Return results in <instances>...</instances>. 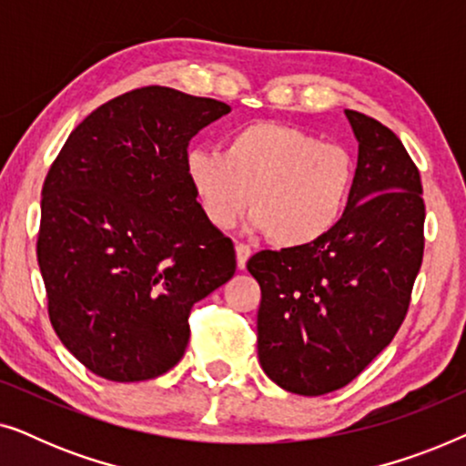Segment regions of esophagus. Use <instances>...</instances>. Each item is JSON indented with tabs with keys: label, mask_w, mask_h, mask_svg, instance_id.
Wrapping results in <instances>:
<instances>
[{
	"label": "esophagus",
	"mask_w": 466,
	"mask_h": 466,
	"mask_svg": "<svg viewBox=\"0 0 466 466\" xmlns=\"http://www.w3.org/2000/svg\"><path fill=\"white\" fill-rule=\"evenodd\" d=\"M235 257H238V267L239 269H246L248 258L252 257V248L248 244H238L235 246Z\"/></svg>",
	"instance_id": "34e87169"
}]
</instances>
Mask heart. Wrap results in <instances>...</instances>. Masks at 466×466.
Segmentation results:
<instances>
[{
  "label": "heart",
  "instance_id": "1",
  "mask_svg": "<svg viewBox=\"0 0 466 466\" xmlns=\"http://www.w3.org/2000/svg\"><path fill=\"white\" fill-rule=\"evenodd\" d=\"M184 171L214 227H235L252 206L254 227L279 248L329 238L346 218L356 184L346 146L273 120L233 129L222 152L190 148Z\"/></svg>",
  "mask_w": 466,
  "mask_h": 466
}]
</instances>
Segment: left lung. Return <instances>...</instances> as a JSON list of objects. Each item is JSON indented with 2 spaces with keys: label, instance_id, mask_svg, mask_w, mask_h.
I'll use <instances>...</instances> for the list:
<instances>
[{
  "label": "left lung",
  "instance_id": "1",
  "mask_svg": "<svg viewBox=\"0 0 466 466\" xmlns=\"http://www.w3.org/2000/svg\"><path fill=\"white\" fill-rule=\"evenodd\" d=\"M346 116L359 139L346 218L316 244L248 260L260 286V367L303 397L339 390L392 341L424 254L416 163L388 127L354 110Z\"/></svg>",
  "mask_w": 466,
  "mask_h": 466
}]
</instances>
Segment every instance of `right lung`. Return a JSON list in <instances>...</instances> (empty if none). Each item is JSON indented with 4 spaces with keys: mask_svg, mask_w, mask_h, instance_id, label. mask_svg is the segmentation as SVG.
Returning <instances> with one entry per match:
<instances>
[{
    "mask_svg": "<svg viewBox=\"0 0 466 466\" xmlns=\"http://www.w3.org/2000/svg\"><path fill=\"white\" fill-rule=\"evenodd\" d=\"M228 112L136 88L88 114L50 165L37 233L50 324L99 378L167 373L193 305L233 278V241L203 216L184 171L190 139Z\"/></svg>",
    "mask_w": 466,
    "mask_h": 466,
    "instance_id": "1",
    "label": "right lung"
}]
</instances>
